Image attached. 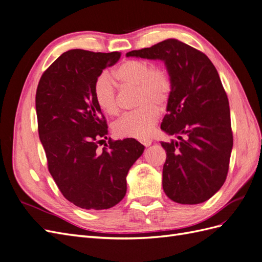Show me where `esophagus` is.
I'll return each mask as SVG.
<instances>
[{
  "mask_svg": "<svg viewBox=\"0 0 262 262\" xmlns=\"http://www.w3.org/2000/svg\"><path fill=\"white\" fill-rule=\"evenodd\" d=\"M140 142L142 143L144 146H150L152 144V140L151 139H142Z\"/></svg>",
  "mask_w": 262,
  "mask_h": 262,
  "instance_id": "1",
  "label": "esophagus"
}]
</instances>
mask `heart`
Segmentation results:
<instances>
[{
    "instance_id": "obj_1",
    "label": "heart",
    "mask_w": 262,
    "mask_h": 262,
    "mask_svg": "<svg viewBox=\"0 0 262 262\" xmlns=\"http://www.w3.org/2000/svg\"><path fill=\"white\" fill-rule=\"evenodd\" d=\"M115 77L126 87L137 88L138 109L119 118L114 132L120 138L145 139L157 124L159 110L163 109L172 94V79L164 67L152 66L143 59H128L115 69ZM95 100L105 114L115 116L119 112L117 87L108 74L99 75L94 83Z\"/></svg>"
}]
</instances>
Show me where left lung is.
Masks as SVG:
<instances>
[{
  "label": "left lung",
  "mask_w": 262,
  "mask_h": 262,
  "mask_svg": "<svg viewBox=\"0 0 262 262\" xmlns=\"http://www.w3.org/2000/svg\"><path fill=\"white\" fill-rule=\"evenodd\" d=\"M126 56L163 60L171 75L172 94L161 129L178 140L161 142L166 152L165 194L180 204L209 200L227 178L234 142L228 98L213 62L174 38Z\"/></svg>",
  "instance_id": "left-lung-1"
}]
</instances>
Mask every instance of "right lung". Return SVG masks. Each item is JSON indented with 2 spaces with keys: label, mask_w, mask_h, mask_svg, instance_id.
<instances>
[{
  "label": "right lung",
  "mask_w": 262,
  "mask_h": 262,
  "mask_svg": "<svg viewBox=\"0 0 262 262\" xmlns=\"http://www.w3.org/2000/svg\"><path fill=\"white\" fill-rule=\"evenodd\" d=\"M119 52L72 49L41 75L36 115L48 171L66 200L83 209L114 207L126 193V175L144 151L136 139L109 138L108 125L94 96L102 70L120 59Z\"/></svg>",
  "instance_id": "add662e5"
}]
</instances>
